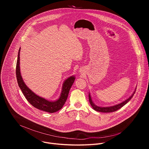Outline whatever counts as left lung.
<instances>
[{
    "instance_id": "1",
    "label": "left lung",
    "mask_w": 149,
    "mask_h": 149,
    "mask_svg": "<svg viewBox=\"0 0 149 149\" xmlns=\"http://www.w3.org/2000/svg\"><path fill=\"white\" fill-rule=\"evenodd\" d=\"M136 88L135 90V91L133 92V94L129 98H127V100H125V101H123L122 102L120 103V104H118L117 105H113V106H110V107H99V106H97L96 105L93 101L92 100V98H91V97L90 95V94L89 93V95H88V97H89V101H90V104L92 106V107L93 108V109L97 111H98V112H102V113H111V112H114L118 110H119L120 109H121L122 107H123V106L126 104L127 102H128L132 98V97H133L134 94H135L136 93Z\"/></svg>"
}]
</instances>
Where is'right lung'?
Here are the masks:
<instances>
[{
    "mask_svg": "<svg viewBox=\"0 0 149 149\" xmlns=\"http://www.w3.org/2000/svg\"><path fill=\"white\" fill-rule=\"evenodd\" d=\"M20 48H19L17 55L16 74L18 86L26 100L34 107L44 111L53 113L61 110L67 101L70 88L75 81V77L71 76L63 82L60 97L56 101H51L40 97L35 94L26 86L21 76L20 71Z\"/></svg>",
    "mask_w": 149,
    "mask_h": 149,
    "instance_id": "obj_1",
    "label": "right lung"
}]
</instances>
